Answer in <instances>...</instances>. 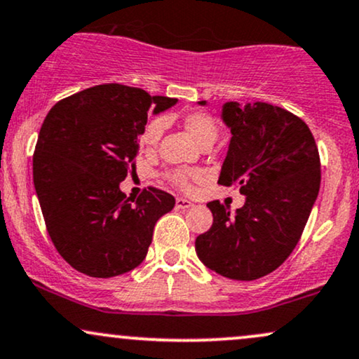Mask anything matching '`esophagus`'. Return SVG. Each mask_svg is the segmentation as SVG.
<instances>
[{
	"instance_id": "obj_1",
	"label": "esophagus",
	"mask_w": 359,
	"mask_h": 359,
	"mask_svg": "<svg viewBox=\"0 0 359 359\" xmlns=\"http://www.w3.org/2000/svg\"><path fill=\"white\" fill-rule=\"evenodd\" d=\"M175 205L179 207V209H191V207L194 205L191 201H187V198H182V197H179L175 201Z\"/></svg>"
}]
</instances>
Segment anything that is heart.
<instances>
[{"label": "heart", "instance_id": "heart-1", "mask_svg": "<svg viewBox=\"0 0 359 359\" xmlns=\"http://www.w3.org/2000/svg\"><path fill=\"white\" fill-rule=\"evenodd\" d=\"M182 125L187 132V135L196 142L197 145H205V144H214L215 137H217L219 128L217 123L212 116L207 114H201V111H196V114H189L184 116ZM162 135V122L161 120H154V122L149 123V127L145 128L144 137H142V142L145 145L152 147L157 144V140ZM204 174L198 170L194 172H174L172 174V180L179 185L180 189H189L191 187L192 180H201Z\"/></svg>", "mask_w": 359, "mask_h": 359}]
</instances>
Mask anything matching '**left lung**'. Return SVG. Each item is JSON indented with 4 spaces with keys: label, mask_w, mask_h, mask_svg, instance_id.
I'll list each match as a JSON object with an SVG mask.
<instances>
[{
    "label": "left lung",
    "mask_w": 359,
    "mask_h": 359,
    "mask_svg": "<svg viewBox=\"0 0 359 359\" xmlns=\"http://www.w3.org/2000/svg\"><path fill=\"white\" fill-rule=\"evenodd\" d=\"M221 118L232 137L217 182L239 187L245 202L234 214L219 201L207 204L214 222L196 239V252L224 278L254 280L296 248L318 198L321 163L313 133L291 111L226 102Z\"/></svg>",
    "instance_id": "8db88e82"
}]
</instances>
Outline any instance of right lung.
Instances as JSON below:
<instances>
[{
    "label": "right lung",
    "instance_id": "add662e5",
    "mask_svg": "<svg viewBox=\"0 0 359 359\" xmlns=\"http://www.w3.org/2000/svg\"><path fill=\"white\" fill-rule=\"evenodd\" d=\"M179 102L118 83L63 98L48 111L33 155V182L56 250L76 271L114 278L144 261L154 227L175 198L150 187L120 191L138 154L147 111Z\"/></svg>",
    "mask_w": 359,
    "mask_h": 359
}]
</instances>
